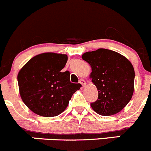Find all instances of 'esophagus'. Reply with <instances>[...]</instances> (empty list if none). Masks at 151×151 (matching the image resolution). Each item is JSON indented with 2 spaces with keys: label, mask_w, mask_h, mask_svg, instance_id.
Wrapping results in <instances>:
<instances>
[{
  "label": "esophagus",
  "mask_w": 151,
  "mask_h": 151,
  "mask_svg": "<svg viewBox=\"0 0 151 151\" xmlns=\"http://www.w3.org/2000/svg\"><path fill=\"white\" fill-rule=\"evenodd\" d=\"M80 83L82 85V86H83V87H85V86H86V80H80Z\"/></svg>",
  "instance_id": "1"
}]
</instances>
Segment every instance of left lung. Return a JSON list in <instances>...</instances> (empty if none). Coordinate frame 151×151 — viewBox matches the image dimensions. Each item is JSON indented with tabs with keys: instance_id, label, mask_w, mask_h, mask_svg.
Masks as SVG:
<instances>
[{
	"instance_id": "1",
	"label": "left lung",
	"mask_w": 151,
	"mask_h": 151,
	"mask_svg": "<svg viewBox=\"0 0 151 151\" xmlns=\"http://www.w3.org/2000/svg\"><path fill=\"white\" fill-rule=\"evenodd\" d=\"M82 58L91 67L90 78L98 90V99L91 104L92 109L102 116L122 111L134 91L135 72L131 63L118 52L105 49L86 52Z\"/></svg>"
}]
</instances>
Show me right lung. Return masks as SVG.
Returning <instances> with one entry per match:
<instances>
[{"instance_id": "right-lung-1", "label": "right lung", "mask_w": 151, "mask_h": 151, "mask_svg": "<svg viewBox=\"0 0 151 151\" xmlns=\"http://www.w3.org/2000/svg\"><path fill=\"white\" fill-rule=\"evenodd\" d=\"M68 60L62 54L47 52L29 60L17 74L19 92L25 105L36 114H60L73 93L81 87L70 82V72H61Z\"/></svg>"}]
</instances>
